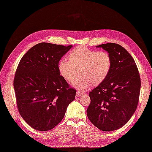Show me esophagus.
<instances>
[{
    "label": "esophagus",
    "instance_id": "34e87169",
    "mask_svg": "<svg viewBox=\"0 0 152 152\" xmlns=\"http://www.w3.org/2000/svg\"><path fill=\"white\" fill-rule=\"evenodd\" d=\"M83 94V93L80 91H77L76 92V97H80Z\"/></svg>",
    "mask_w": 152,
    "mask_h": 152
}]
</instances>
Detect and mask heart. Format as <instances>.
Returning <instances> with one entry per match:
<instances>
[{"instance_id":"1","label":"heart","mask_w":152,"mask_h":152,"mask_svg":"<svg viewBox=\"0 0 152 152\" xmlns=\"http://www.w3.org/2000/svg\"><path fill=\"white\" fill-rule=\"evenodd\" d=\"M58 61L60 75L67 81H71L78 73L82 75L72 81L71 84L81 91L87 90L92 84L99 85L107 78L112 67V58L107 51H98L78 46Z\"/></svg>"}]
</instances>
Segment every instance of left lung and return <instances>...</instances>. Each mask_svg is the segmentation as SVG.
Returning <instances> with one entry per match:
<instances>
[{
	"mask_svg": "<svg viewBox=\"0 0 152 152\" xmlns=\"http://www.w3.org/2000/svg\"><path fill=\"white\" fill-rule=\"evenodd\" d=\"M96 48L110 54L112 67L107 78L89 92L87 114L99 130L114 131L123 126L137 108L141 79L134 60L122 46L110 43Z\"/></svg>",
	"mask_w": 152,
	"mask_h": 152,
	"instance_id": "left-lung-1",
	"label": "left lung"
}]
</instances>
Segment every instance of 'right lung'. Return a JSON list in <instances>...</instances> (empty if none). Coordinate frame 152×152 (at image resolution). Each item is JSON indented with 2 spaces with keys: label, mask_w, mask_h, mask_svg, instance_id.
<instances>
[{
  "label": "right lung",
  "mask_w": 152,
  "mask_h": 152,
  "mask_svg": "<svg viewBox=\"0 0 152 152\" xmlns=\"http://www.w3.org/2000/svg\"><path fill=\"white\" fill-rule=\"evenodd\" d=\"M72 48L42 42L20 60L13 86L19 113L34 129L48 131L63 119L76 91L58 71V61Z\"/></svg>",
  "instance_id": "1"
}]
</instances>
